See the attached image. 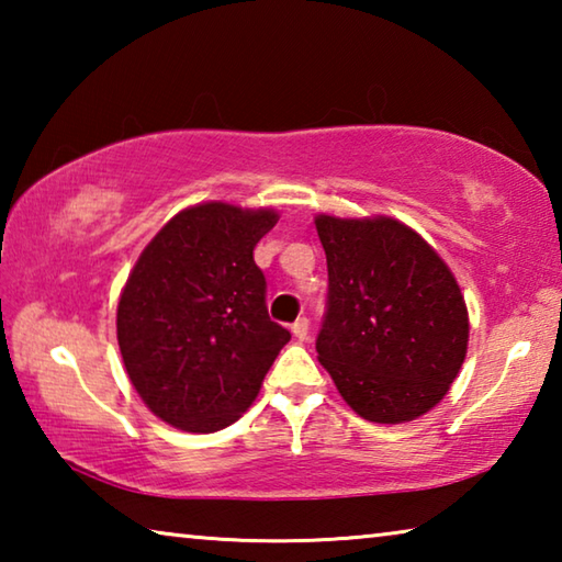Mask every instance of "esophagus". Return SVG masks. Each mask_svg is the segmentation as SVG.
I'll return each instance as SVG.
<instances>
[{
	"mask_svg": "<svg viewBox=\"0 0 562 562\" xmlns=\"http://www.w3.org/2000/svg\"><path fill=\"white\" fill-rule=\"evenodd\" d=\"M292 335L297 337L300 341H304L310 337V322L304 319V317H300L297 322H292Z\"/></svg>",
	"mask_w": 562,
	"mask_h": 562,
	"instance_id": "esophagus-1",
	"label": "esophagus"
}]
</instances>
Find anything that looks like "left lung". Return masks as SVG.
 I'll return each mask as SVG.
<instances>
[{"label": "left lung", "instance_id": "1", "mask_svg": "<svg viewBox=\"0 0 562 562\" xmlns=\"http://www.w3.org/2000/svg\"><path fill=\"white\" fill-rule=\"evenodd\" d=\"M329 300L317 359L374 424L424 416L449 394L469 349V310L439 252L389 215L315 217Z\"/></svg>", "mask_w": 562, "mask_h": 562}]
</instances>
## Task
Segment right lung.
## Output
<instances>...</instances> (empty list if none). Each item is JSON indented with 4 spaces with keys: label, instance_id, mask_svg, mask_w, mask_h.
I'll list each match as a JSON object with an SVG mask.
<instances>
[{
    "label": "right lung",
    "instance_id": "add662e5",
    "mask_svg": "<svg viewBox=\"0 0 562 562\" xmlns=\"http://www.w3.org/2000/svg\"><path fill=\"white\" fill-rule=\"evenodd\" d=\"M278 221L272 207L198 203L138 255L119 297L116 337L133 389L160 422L213 434L260 394L290 341L268 315L252 260Z\"/></svg>",
    "mask_w": 562,
    "mask_h": 562
}]
</instances>
